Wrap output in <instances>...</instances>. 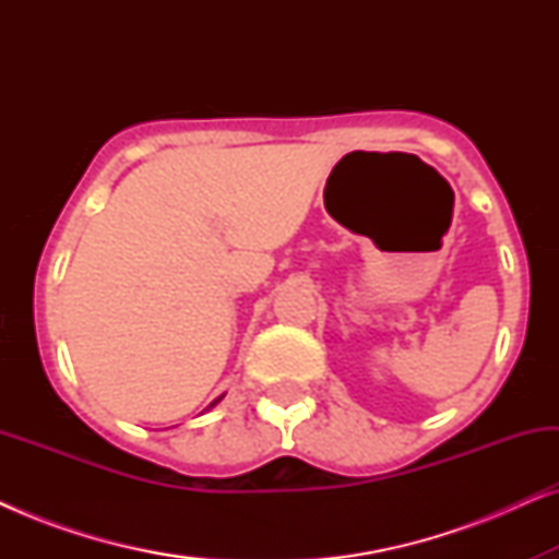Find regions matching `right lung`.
<instances>
[{"instance_id": "add662e5", "label": "right lung", "mask_w": 559, "mask_h": 559, "mask_svg": "<svg viewBox=\"0 0 559 559\" xmlns=\"http://www.w3.org/2000/svg\"><path fill=\"white\" fill-rule=\"evenodd\" d=\"M221 400H224V394H221V396H218V400H213V402H211V404H209V407H205V409H211V407H216V404H218V402H221Z\"/></svg>"}]
</instances>
